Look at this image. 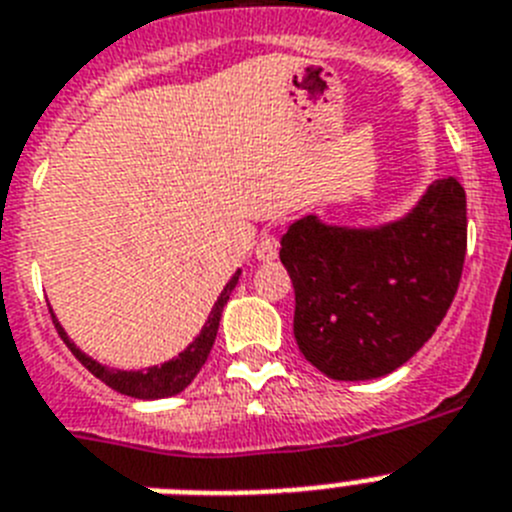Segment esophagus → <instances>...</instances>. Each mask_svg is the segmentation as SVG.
Instances as JSON below:
<instances>
[{"label":"esophagus","mask_w":512,"mask_h":512,"mask_svg":"<svg viewBox=\"0 0 512 512\" xmlns=\"http://www.w3.org/2000/svg\"><path fill=\"white\" fill-rule=\"evenodd\" d=\"M279 253V235L274 230H264L256 243V259L259 261H274Z\"/></svg>","instance_id":"esophagus-1"}]
</instances>
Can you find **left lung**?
Returning a JSON list of instances; mask_svg holds the SVG:
<instances>
[{"label":"left lung","mask_w":512,"mask_h":512,"mask_svg":"<svg viewBox=\"0 0 512 512\" xmlns=\"http://www.w3.org/2000/svg\"><path fill=\"white\" fill-rule=\"evenodd\" d=\"M467 256V194L436 179L408 217L346 230L302 217L282 238L302 356L338 382L395 372L446 318Z\"/></svg>","instance_id":"obj_1"}]
</instances>
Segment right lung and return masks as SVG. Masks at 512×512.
<instances>
[{"label":"right lung","mask_w":512,"mask_h":512,"mask_svg":"<svg viewBox=\"0 0 512 512\" xmlns=\"http://www.w3.org/2000/svg\"><path fill=\"white\" fill-rule=\"evenodd\" d=\"M238 277H241V271H235V277L225 284V289L220 292V297H217L215 307H212L210 318H207L205 328H202L200 336L194 338V343H189V346L184 348L182 354L176 356V359L166 361V364L161 366H151V369H146V372H120V369H107V366L97 364V361L89 359L87 354H81L79 348L69 341L66 330L58 325L56 315H51V318L53 323H56L58 336H61L63 343L71 348V354H74L81 364L87 366L94 377L102 379L107 387H112V390L122 392V395H128V397H138V400H158V397L179 395L187 384H192V379L197 377V372L205 366L212 343H215L217 325H220V318H223V307L228 305L230 292H233V287L238 284Z\"/></svg>","instance_id":"1"}]
</instances>
